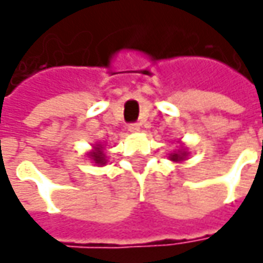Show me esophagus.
<instances>
[{"label": "esophagus", "mask_w": 263, "mask_h": 263, "mask_svg": "<svg viewBox=\"0 0 263 263\" xmlns=\"http://www.w3.org/2000/svg\"><path fill=\"white\" fill-rule=\"evenodd\" d=\"M128 132L137 133V132H140V126L137 123H132V124H128Z\"/></svg>", "instance_id": "1"}]
</instances>
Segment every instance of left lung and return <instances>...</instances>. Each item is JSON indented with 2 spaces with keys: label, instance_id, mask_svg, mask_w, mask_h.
Segmentation results:
<instances>
[{
  "label": "left lung",
  "instance_id": "obj_1",
  "mask_svg": "<svg viewBox=\"0 0 263 263\" xmlns=\"http://www.w3.org/2000/svg\"><path fill=\"white\" fill-rule=\"evenodd\" d=\"M187 155H189V153L186 152V149L182 147L179 152L173 153V155H170V160H172V162H183V160H186Z\"/></svg>",
  "mask_w": 263,
  "mask_h": 263
}]
</instances>
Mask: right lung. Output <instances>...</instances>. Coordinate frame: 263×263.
Masks as SVG:
<instances>
[{
    "mask_svg": "<svg viewBox=\"0 0 263 263\" xmlns=\"http://www.w3.org/2000/svg\"><path fill=\"white\" fill-rule=\"evenodd\" d=\"M103 146L101 144H96L93 147V150L88 153V157L93 160L96 164H100V166H103V164H106L107 163V160H106V155H104V152H103Z\"/></svg>",
    "mask_w": 263,
    "mask_h": 263,
    "instance_id": "right-lung-1",
    "label": "right lung"
}]
</instances>
